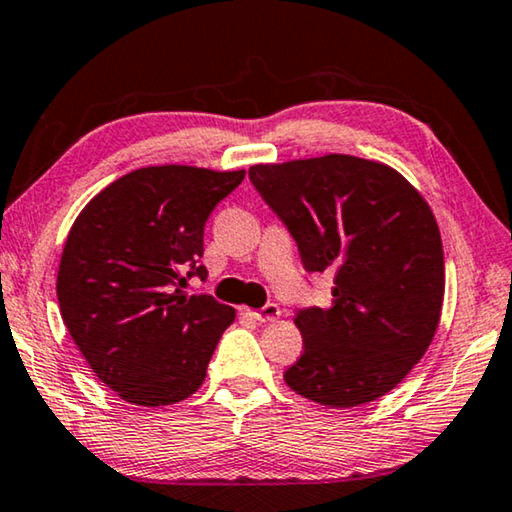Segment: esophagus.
Instances as JSON below:
<instances>
[{"mask_svg": "<svg viewBox=\"0 0 512 512\" xmlns=\"http://www.w3.org/2000/svg\"><path fill=\"white\" fill-rule=\"evenodd\" d=\"M248 314L259 323H269V321H275L280 316V305L278 303H266L264 307H259V310L248 312Z\"/></svg>", "mask_w": 512, "mask_h": 512, "instance_id": "obj_1", "label": "esophagus"}]
</instances>
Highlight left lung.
<instances>
[{"instance_id": "obj_1", "label": "left lung", "mask_w": 512, "mask_h": 512, "mask_svg": "<svg viewBox=\"0 0 512 512\" xmlns=\"http://www.w3.org/2000/svg\"><path fill=\"white\" fill-rule=\"evenodd\" d=\"M294 237L307 273H332V305L303 307L296 394L330 408L376 401L431 346L442 314L444 253L419 191L378 161L326 154L248 170Z\"/></svg>"}]
</instances>
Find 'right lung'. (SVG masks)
<instances>
[{
    "mask_svg": "<svg viewBox=\"0 0 512 512\" xmlns=\"http://www.w3.org/2000/svg\"><path fill=\"white\" fill-rule=\"evenodd\" d=\"M246 170H132L81 209L63 248L56 296L95 376L120 399L159 408L189 399L234 310L189 296L205 280L202 237L214 207Z\"/></svg>",
    "mask_w": 512,
    "mask_h": 512,
    "instance_id": "add662e5",
    "label": "right lung"
}]
</instances>
